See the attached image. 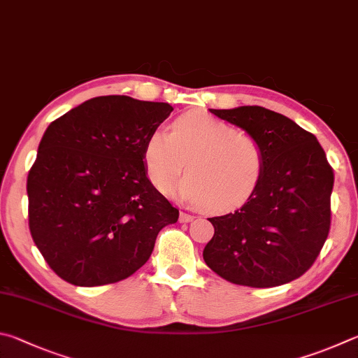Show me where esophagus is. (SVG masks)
<instances>
[{"instance_id": "34e87169", "label": "esophagus", "mask_w": 358, "mask_h": 358, "mask_svg": "<svg viewBox=\"0 0 358 358\" xmlns=\"http://www.w3.org/2000/svg\"><path fill=\"white\" fill-rule=\"evenodd\" d=\"M193 218H195V217L190 215V214H187V212H180V214H179V222L180 223H190Z\"/></svg>"}]
</instances>
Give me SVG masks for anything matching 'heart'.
<instances>
[{
    "label": "heart",
    "instance_id": "heart-1",
    "mask_svg": "<svg viewBox=\"0 0 358 358\" xmlns=\"http://www.w3.org/2000/svg\"><path fill=\"white\" fill-rule=\"evenodd\" d=\"M146 173L166 192L182 173L180 198L214 212L245 204L264 174V150L255 136L206 113L179 116L166 130H154L143 149Z\"/></svg>",
    "mask_w": 358,
    "mask_h": 358
}]
</instances>
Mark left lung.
Wrapping results in <instances>:
<instances>
[{
    "instance_id": "left-lung-1",
    "label": "left lung",
    "mask_w": 358,
    "mask_h": 358,
    "mask_svg": "<svg viewBox=\"0 0 358 358\" xmlns=\"http://www.w3.org/2000/svg\"><path fill=\"white\" fill-rule=\"evenodd\" d=\"M209 111L255 136L266 163L241 209L209 218L215 233L204 262L236 285L289 283L313 266L329 236L334 169L316 136L280 113L262 106Z\"/></svg>"
}]
</instances>
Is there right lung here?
<instances>
[{
    "label": "right lung",
    "mask_w": 358,
    "mask_h": 358,
    "mask_svg": "<svg viewBox=\"0 0 358 358\" xmlns=\"http://www.w3.org/2000/svg\"><path fill=\"white\" fill-rule=\"evenodd\" d=\"M171 111L165 102L102 96L47 127L28 174L29 231L67 283L130 277L146 264L160 229L178 222L143 160L148 136Z\"/></svg>",
    "instance_id": "1"
}]
</instances>
